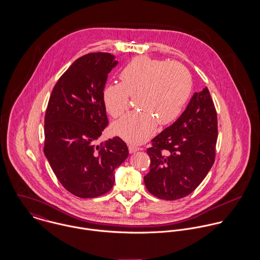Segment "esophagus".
<instances>
[{
	"instance_id": "34e87169",
	"label": "esophagus",
	"mask_w": 260,
	"mask_h": 260,
	"mask_svg": "<svg viewBox=\"0 0 260 260\" xmlns=\"http://www.w3.org/2000/svg\"><path fill=\"white\" fill-rule=\"evenodd\" d=\"M141 148H139L138 146H135V145H129V152L130 153H135L137 151H139Z\"/></svg>"
}]
</instances>
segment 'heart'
I'll use <instances>...</instances> for the list:
<instances>
[{
  "mask_svg": "<svg viewBox=\"0 0 260 260\" xmlns=\"http://www.w3.org/2000/svg\"><path fill=\"white\" fill-rule=\"evenodd\" d=\"M121 83L108 84L103 90V102L114 118L129 106L130 96L140 108L127 113L112 126L123 139L141 143L150 138L157 124L173 122L182 111L191 91V76L177 62H166L148 57L130 61L120 72Z\"/></svg>",
  "mask_w": 260,
  "mask_h": 260,
  "instance_id": "1",
  "label": "heart"
}]
</instances>
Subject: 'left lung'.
Here are the masks:
<instances>
[{
	"mask_svg": "<svg viewBox=\"0 0 260 260\" xmlns=\"http://www.w3.org/2000/svg\"><path fill=\"white\" fill-rule=\"evenodd\" d=\"M217 114L207 88L194 93L185 111L152 139L145 186L154 196L176 200L192 193L215 160Z\"/></svg>",
	"mask_w": 260,
	"mask_h": 260,
	"instance_id": "8db88e82",
	"label": "left lung"
}]
</instances>
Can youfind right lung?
Segmentation results:
<instances>
[{
  "mask_svg": "<svg viewBox=\"0 0 260 260\" xmlns=\"http://www.w3.org/2000/svg\"><path fill=\"white\" fill-rule=\"evenodd\" d=\"M114 58L99 52L77 59L56 83L46 110L45 156L60 183L81 198L107 193L129 153L119 137L95 143L108 125L103 90L118 64Z\"/></svg>",
  "mask_w": 260,
  "mask_h": 260,
  "instance_id": "1",
  "label": "right lung"
}]
</instances>
